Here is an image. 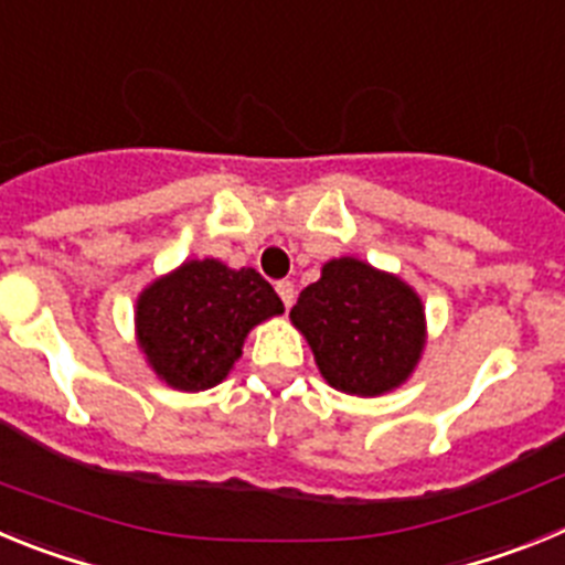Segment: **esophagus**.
I'll use <instances>...</instances> for the list:
<instances>
[{
	"label": "esophagus",
	"instance_id": "34e87169",
	"mask_svg": "<svg viewBox=\"0 0 565 565\" xmlns=\"http://www.w3.org/2000/svg\"><path fill=\"white\" fill-rule=\"evenodd\" d=\"M277 294H279V299H282V306H286V308H291L294 299H297V288H294L291 279H279Z\"/></svg>",
	"mask_w": 565,
	"mask_h": 565
}]
</instances>
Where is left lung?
Returning a JSON list of instances; mask_svg holds the SVG:
<instances>
[{
	"label": "left lung",
	"instance_id": "obj_1",
	"mask_svg": "<svg viewBox=\"0 0 565 565\" xmlns=\"http://www.w3.org/2000/svg\"><path fill=\"white\" fill-rule=\"evenodd\" d=\"M291 322L326 382L351 396H382L407 382L427 337L418 294L356 257L326 263L299 294Z\"/></svg>",
	"mask_w": 565,
	"mask_h": 565
}]
</instances>
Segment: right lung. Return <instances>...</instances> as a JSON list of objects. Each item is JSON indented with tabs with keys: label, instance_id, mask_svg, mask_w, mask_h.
<instances>
[{
	"label": "right lung",
	"instance_id": "add662e5",
	"mask_svg": "<svg viewBox=\"0 0 565 565\" xmlns=\"http://www.w3.org/2000/svg\"><path fill=\"white\" fill-rule=\"evenodd\" d=\"M282 313V299L254 268L189 259L138 297L143 356L174 391H209L228 376L248 331Z\"/></svg>",
	"mask_w": 565,
	"mask_h": 565
}]
</instances>
